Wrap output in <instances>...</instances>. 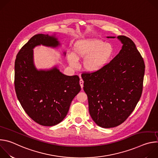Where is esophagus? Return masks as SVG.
Wrapping results in <instances>:
<instances>
[{"label": "esophagus", "instance_id": "esophagus-1", "mask_svg": "<svg viewBox=\"0 0 158 158\" xmlns=\"http://www.w3.org/2000/svg\"><path fill=\"white\" fill-rule=\"evenodd\" d=\"M79 84H80V85H81V88L82 89V87H83V84H84V81H83V80L81 78L80 79V81H79Z\"/></svg>", "mask_w": 158, "mask_h": 158}]
</instances>
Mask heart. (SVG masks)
Listing matches in <instances>:
<instances>
[{"instance_id":"b5f03b06","label":"heart","mask_w":158,"mask_h":158,"mask_svg":"<svg viewBox=\"0 0 158 158\" xmlns=\"http://www.w3.org/2000/svg\"><path fill=\"white\" fill-rule=\"evenodd\" d=\"M115 49L111 43L99 39H85L77 41L73 47V55L68 56L69 64L74 67L77 60H84L83 67L89 73L97 72L105 67L113 57Z\"/></svg>"}]
</instances>
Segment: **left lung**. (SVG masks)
Returning <instances> with one entry per match:
<instances>
[{"label": "left lung", "mask_w": 158, "mask_h": 158, "mask_svg": "<svg viewBox=\"0 0 158 158\" xmlns=\"http://www.w3.org/2000/svg\"><path fill=\"white\" fill-rule=\"evenodd\" d=\"M118 39L123 44L119 54L101 70L81 75L89 114L96 124L104 128L124 123L136 107L143 92V58L131 39L124 35H119Z\"/></svg>", "instance_id": "obj_1"}]
</instances>
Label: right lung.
I'll list each match as a JSON object with an SVG mask.
<instances>
[{
  "mask_svg": "<svg viewBox=\"0 0 158 158\" xmlns=\"http://www.w3.org/2000/svg\"><path fill=\"white\" fill-rule=\"evenodd\" d=\"M40 45L56 48L60 43L55 35L39 34L20 49L15 61V89L22 107L32 120L52 126L65 118L81 88L78 76L64 75L57 67L50 70L35 68L33 49Z\"/></svg>",
  "mask_w": 158,
  "mask_h": 158,
  "instance_id": "add662e5",
  "label": "right lung"
}]
</instances>
